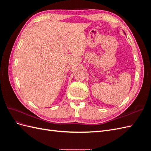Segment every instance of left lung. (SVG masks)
<instances>
[{
  "label": "left lung",
  "mask_w": 151,
  "mask_h": 151,
  "mask_svg": "<svg viewBox=\"0 0 151 151\" xmlns=\"http://www.w3.org/2000/svg\"><path fill=\"white\" fill-rule=\"evenodd\" d=\"M123 32H124V31H123ZM124 33H125V32H124ZM125 35H126V34H125Z\"/></svg>",
  "instance_id": "left-lung-1"
}]
</instances>
